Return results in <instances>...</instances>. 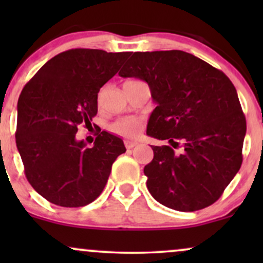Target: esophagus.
I'll return each instance as SVG.
<instances>
[{"label": "esophagus", "instance_id": "obj_1", "mask_svg": "<svg viewBox=\"0 0 263 263\" xmlns=\"http://www.w3.org/2000/svg\"><path fill=\"white\" fill-rule=\"evenodd\" d=\"M138 144V142L137 141H125V146H126V148H128V149H131V148H134V147H136Z\"/></svg>", "mask_w": 263, "mask_h": 263}]
</instances>
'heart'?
<instances>
[{
	"label": "heart",
	"mask_w": 263,
	"mask_h": 263,
	"mask_svg": "<svg viewBox=\"0 0 263 263\" xmlns=\"http://www.w3.org/2000/svg\"><path fill=\"white\" fill-rule=\"evenodd\" d=\"M141 127V120L137 117H122L110 126V131L121 137H134Z\"/></svg>",
	"instance_id": "1"
}]
</instances>
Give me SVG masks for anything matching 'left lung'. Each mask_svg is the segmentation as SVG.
<instances>
[{
    "instance_id": "8db88e82",
    "label": "left lung",
    "mask_w": 263,
    "mask_h": 263,
    "mask_svg": "<svg viewBox=\"0 0 263 263\" xmlns=\"http://www.w3.org/2000/svg\"><path fill=\"white\" fill-rule=\"evenodd\" d=\"M146 81L157 106L147 135L183 143L151 146L147 188L158 203L195 211L221 197L242 163L246 119L234 84L221 70L182 50L134 53L119 73Z\"/></svg>"
}]
</instances>
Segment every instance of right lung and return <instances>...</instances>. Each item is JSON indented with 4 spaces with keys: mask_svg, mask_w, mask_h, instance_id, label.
Here are the masks:
<instances>
[{
    "mask_svg": "<svg viewBox=\"0 0 263 263\" xmlns=\"http://www.w3.org/2000/svg\"><path fill=\"white\" fill-rule=\"evenodd\" d=\"M129 52L70 49L48 60L21 92L17 149L38 194L64 208L85 206L106 185L115 159L126 152L117 136L100 131L87 148L75 135L98 114V93Z\"/></svg>",
    "mask_w": 263,
    "mask_h": 263,
    "instance_id": "obj_1",
    "label": "right lung"
}]
</instances>
